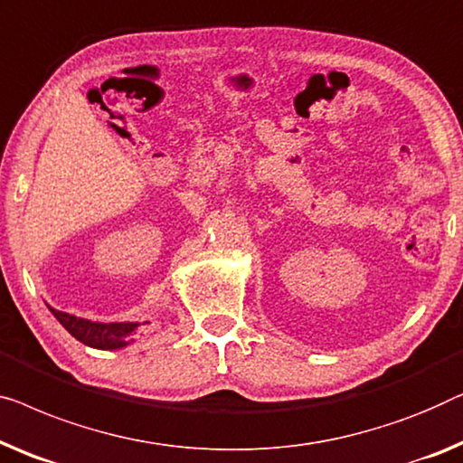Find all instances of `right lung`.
Segmentation results:
<instances>
[{
  "label": "right lung",
  "instance_id": "right-lung-1",
  "mask_svg": "<svg viewBox=\"0 0 463 463\" xmlns=\"http://www.w3.org/2000/svg\"><path fill=\"white\" fill-rule=\"evenodd\" d=\"M50 311L79 343L91 348H102V351H115V348L131 345L133 332L139 327L137 321H112V324H102V321L75 317V315L58 311L53 307H50Z\"/></svg>",
  "mask_w": 463,
  "mask_h": 463
}]
</instances>
